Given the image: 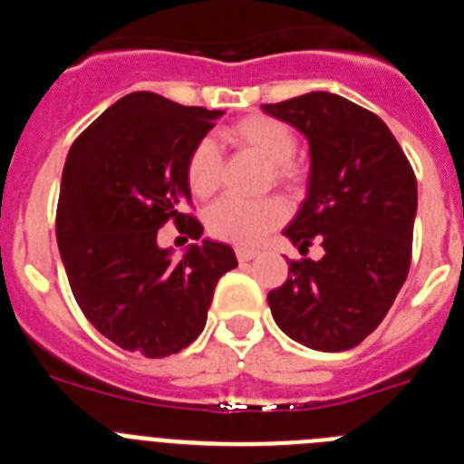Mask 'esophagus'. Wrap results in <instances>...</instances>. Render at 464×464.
<instances>
[{
  "label": "esophagus",
  "mask_w": 464,
  "mask_h": 464,
  "mask_svg": "<svg viewBox=\"0 0 464 464\" xmlns=\"http://www.w3.org/2000/svg\"><path fill=\"white\" fill-rule=\"evenodd\" d=\"M253 257H257V251L256 248H237V260L239 262H251Z\"/></svg>",
  "instance_id": "esophagus-1"
}]
</instances>
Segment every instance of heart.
<instances>
[{
  "label": "heart",
  "instance_id": "b5f03b06",
  "mask_svg": "<svg viewBox=\"0 0 464 464\" xmlns=\"http://www.w3.org/2000/svg\"><path fill=\"white\" fill-rule=\"evenodd\" d=\"M223 139L269 162L272 179L278 186L297 188L302 181V174L293 162L297 153V137L285 122L269 116L241 118L235 125L225 127ZM220 176L223 162L216 143L211 139L197 141L186 160V183L192 195L199 199L211 197L220 188ZM285 218L288 207L278 197H265L253 202L239 197H225L207 211V229L213 239L235 246H253Z\"/></svg>",
  "mask_w": 464,
  "mask_h": 464
}]
</instances>
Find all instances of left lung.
Segmentation results:
<instances>
[{
	"instance_id": "obj_1",
	"label": "left lung",
	"mask_w": 464,
	"mask_h": 464,
	"mask_svg": "<svg viewBox=\"0 0 464 464\" xmlns=\"http://www.w3.org/2000/svg\"><path fill=\"white\" fill-rule=\"evenodd\" d=\"M262 109L309 139V197L283 235L302 253L314 241L325 251L321 260H288L269 309L295 342L348 351L379 327L407 281L416 174L388 125L339 94L309 92Z\"/></svg>"
}]
</instances>
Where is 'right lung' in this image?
<instances>
[{"label": "right lung", "mask_w": 464, "mask_h": 464, "mask_svg": "<svg viewBox=\"0 0 464 464\" xmlns=\"http://www.w3.org/2000/svg\"><path fill=\"white\" fill-rule=\"evenodd\" d=\"M223 111L181 106L155 92H130L72 143L57 199V248L69 285L94 330L116 346L165 358L207 325L213 290L237 267L218 241L192 244L181 260L160 248L174 220L199 239L186 160Z\"/></svg>", "instance_id": "1"}]
</instances>
